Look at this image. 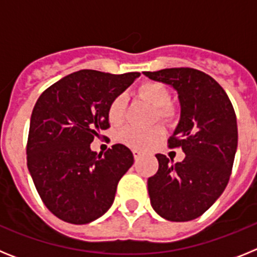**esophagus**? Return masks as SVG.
I'll return each instance as SVG.
<instances>
[{
    "mask_svg": "<svg viewBox=\"0 0 257 257\" xmlns=\"http://www.w3.org/2000/svg\"><path fill=\"white\" fill-rule=\"evenodd\" d=\"M133 154H134V158H135V160H138V158H139V157L142 156V152H140V151H136V149H134Z\"/></svg>",
    "mask_w": 257,
    "mask_h": 257,
    "instance_id": "esophagus-1",
    "label": "esophagus"
}]
</instances>
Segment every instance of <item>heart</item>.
<instances>
[{
	"mask_svg": "<svg viewBox=\"0 0 257 257\" xmlns=\"http://www.w3.org/2000/svg\"><path fill=\"white\" fill-rule=\"evenodd\" d=\"M138 94L152 106H154V118L160 121H172L176 117V109L170 104V92L163 83L156 81L143 82L138 88ZM127 97L124 94H119L110 101L108 105V119L114 126L123 122L124 112H126ZM163 138V128L161 126H153L148 130H139L135 127H127L119 133L118 140L122 144L127 145L133 149L151 148L152 145L160 142Z\"/></svg>",
	"mask_w": 257,
	"mask_h": 257,
	"instance_id": "b5f03b06",
	"label": "heart"
}]
</instances>
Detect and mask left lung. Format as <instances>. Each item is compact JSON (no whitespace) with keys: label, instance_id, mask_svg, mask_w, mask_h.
<instances>
[{"label":"left lung","instance_id":"obj_1","mask_svg":"<svg viewBox=\"0 0 257 257\" xmlns=\"http://www.w3.org/2000/svg\"><path fill=\"white\" fill-rule=\"evenodd\" d=\"M178 92L180 119L169 139L185 158L174 163L156 154L158 171L148 179L151 205L163 219L189 221L215 203L225 189L238 144L237 117L219 83L193 68L144 72Z\"/></svg>","mask_w":257,"mask_h":257}]
</instances>
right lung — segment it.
Segmentation results:
<instances>
[{
	"instance_id": "right-lung-1",
	"label": "right lung",
	"mask_w": 257,
	"mask_h": 257,
	"mask_svg": "<svg viewBox=\"0 0 257 257\" xmlns=\"http://www.w3.org/2000/svg\"><path fill=\"white\" fill-rule=\"evenodd\" d=\"M139 76L82 69L38 97L31 115L27 166L41 199L59 219L87 224L113 205L118 181L134 163L133 152L115 144L97 154L90 144L109 127L110 101Z\"/></svg>"
}]
</instances>
